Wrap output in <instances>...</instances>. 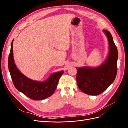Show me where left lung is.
<instances>
[{
	"instance_id": "8db88e82",
	"label": "left lung",
	"mask_w": 128,
	"mask_h": 128,
	"mask_svg": "<svg viewBox=\"0 0 128 128\" xmlns=\"http://www.w3.org/2000/svg\"><path fill=\"white\" fill-rule=\"evenodd\" d=\"M103 32L108 38L109 54L104 63L96 68L84 67L77 68L76 80L80 90L87 94L98 96L114 82L117 72L118 51L110 32Z\"/></svg>"
}]
</instances>
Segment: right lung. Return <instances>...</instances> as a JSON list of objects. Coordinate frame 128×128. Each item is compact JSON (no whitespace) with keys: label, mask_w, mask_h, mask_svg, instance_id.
I'll use <instances>...</instances> for the list:
<instances>
[{"label":"right lung","mask_w":128,"mask_h":128,"mask_svg":"<svg viewBox=\"0 0 128 128\" xmlns=\"http://www.w3.org/2000/svg\"><path fill=\"white\" fill-rule=\"evenodd\" d=\"M13 42L8 58V68L13 84L16 89L29 98L35 100H42L52 95L56 90L64 71L54 73L44 82L34 81L20 72L16 66L13 56Z\"/></svg>","instance_id":"1"}]
</instances>
